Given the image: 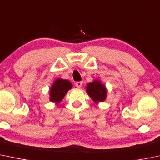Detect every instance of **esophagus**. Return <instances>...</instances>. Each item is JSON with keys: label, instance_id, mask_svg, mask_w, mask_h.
I'll return each instance as SVG.
<instances>
[{"label": "esophagus", "instance_id": "1", "mask_svg": "<svg viewBox=\"0 0 160 160\" xmlns=\"http://www.w3.org/2000/svg\"><path fill=\"white\" fill-rule=\"evenodd\" d=\"M75 85H76V87H78V88H80V87H82V85H83V82H82V81L76 82V83H75Z\"/></svg>", "mask_w": 160, "mask_h": 160}]
</instances>
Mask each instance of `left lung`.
I'll return each instance as SVG.
<instances>
[{
    "label": "left lung",
    "mask_w": 160,
    "mask_h": 160,
    "mask_svg": "<svg viewBox=\"0 0 160 160\" xmlns=\"http://www.w3.org/2000/svg\"><path fill=\"white\" fill-rule=\"evenodd\" d=\"M86 91L95 103L103 102L107 98V90L105 85L102 84L100 80H95L91 83H87Z\"/></svg>",
    "instance_id": "8db88e82"
}]
</instances>
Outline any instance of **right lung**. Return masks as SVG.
Listing matches in <instances>:
<instances>
[{
  "label": "right lung",
  "mask_w": 160,
  "mask_h": 160,
  "mask_svg": "<svg viewBox=\"0 0 160 160\" xmlns=\"http://www.w3.org/2000/svg\"><path fill=\"white\" fill-rule=\"evenodd\" d=\"M73 85L69 80L58 78L54 80L50 89V100L58 104L65 97Z\"/></svg>",
  "instance_id": "add662e5"
}]
</instances>
